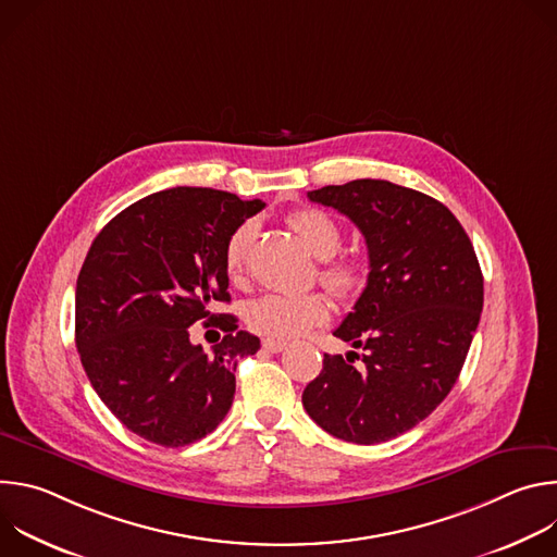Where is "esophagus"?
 Returning a JSON list of instances; mask_svg holds the SVG:
<instances>
[{
	"label": "esophagus",
	"instance_id": "1",
	"mask_svg": "<svg viewBox=\"0 0 557 557\" xmlns=\"http://www.w3.org/2000/svg\"><path fill=\"white\" fill-rule=\"evenodd\" d=\"M262 348L269 350V352H282L286 348V342H280V339H264L262 342Z\"/></svg>",
	"mask_w": 557,
	"mask_h": 557
}]
</instances>
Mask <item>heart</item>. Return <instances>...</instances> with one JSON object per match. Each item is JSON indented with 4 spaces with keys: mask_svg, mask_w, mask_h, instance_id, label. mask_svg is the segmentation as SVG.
<instances>
[{
    "mask_svg": "<svg viewBox=\"0 0 557 557\" xmlns=\"http://www.w3.org/2000/svg\"><path fill=\"white\" fill-rule=\"evenodd\" d=\"M288 224L306 243V247L324 260L322 282L339 297H355L368 277V264L357 253L333 258L342 247L339 222L322 209H299L288 215ZM258 233V224L247 220L237 226L224 247V267L231 280H240L247 271L249 249ZM331 304L322 293L286 295L269 293L247 304L245 320L249 329L269 339H290L304 335L312 326L329 320Z\"/></svg>",
    "mask_w": 557,
    "mask_h": 557,
    "instance_id": "heart-1",
    "label": "heart"
}]
</instances>
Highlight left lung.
I'll use <instances>...</instances> for the list:
<instances>
[{"label":"left lung","instance_id":"8db88e82","mask_svg":"<svg viewBox=\"0 0 557 557\" xmlns=\"http://www.w3.org/2000/svg\"><path fill=\"white\" fill-rule=\"evenodd\" d=\"M366 237L370 273L335 337L359 355H324L301 404L329 434L372 445L412 430L454 387L483 310V273L469 235L438 200L361 178L308 191Z\"/></svg>","mask_w":557,"mask_h":557}]
</instances>
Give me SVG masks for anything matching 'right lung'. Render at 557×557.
<instances>
[{
    "label": "right lung",
    "instance_id": "right-lung-1",
    "mask_svg": "<svg viewBox=\"0 0 557 557\" xmlns=\"http://www.w3.org/2000/svg\"><path fill=\"white\" fill-rule=\"evenodd\" d=\"M262 209L228 191L174 187L129 205L95 237L76 280V350L101 401L140 438L183 447L226 417L237 361L260 339L211 308L231 301L226 240ZM196 321L225 333L209 356L188 339Z\"/></svg>",
    "mask_w": 557,
    "mask_h": 557
}]
</instances>
